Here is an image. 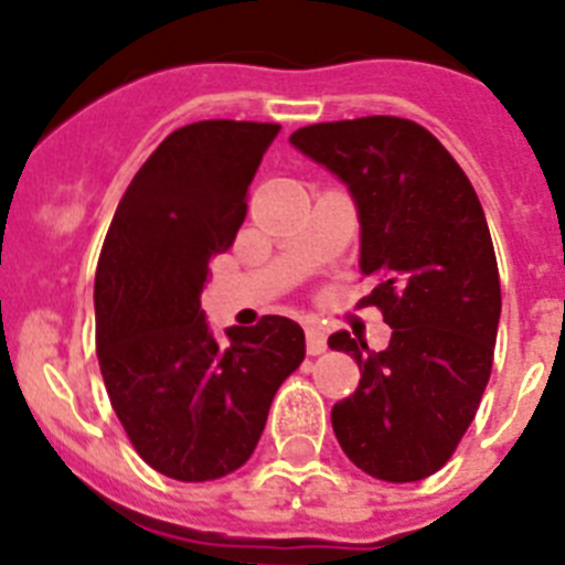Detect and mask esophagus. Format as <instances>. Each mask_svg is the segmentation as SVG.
<instances>
[{"label":"esophagus","instance_id":"1","mask_svg":"<svg viewBox=\"0 0 565 565\" xmlns=\"http://www.w3.org/2000/svg\"><path fill=\"white\" fill-rule=\"evenodd\" d=\"M307 352L309 354L327 352V334H323V329L320 327H315V323H309L307 327Z\"/></svg>","mask_w":565,"mask_h":565}]
</instances>
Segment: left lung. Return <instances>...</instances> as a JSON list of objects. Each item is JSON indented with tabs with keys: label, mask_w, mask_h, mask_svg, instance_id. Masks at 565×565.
Masks as SVG:
<instances>
[{
	"label": "left lung",
	"mask_w": 565,
	"mask_h": 565,
	"mask_svg": "<svg viewBox=\"0 0 565 565\" xmlns=\"http://www.w3.org/2000/svg\"><path fill=\"white\" fill-rule=\"evenodd\" d=\"M295 149L332 171L360 222L365 303L391 343L371 352L340 329L360 385L332 408L343 454L374 479L439 470L479 411L501 318V284L484 207L450 151L414 120L371 115L292 131Z\"/></svg>",
	"instance_id": "1"
}]
</instances>
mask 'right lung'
<instances>
[{
  "label": "right lung",
  "mask_w": 565,
  "mask_h": 565,
  "mask_svg": "<svg viewBox=\"0 0 565 565\" xmlns=\"http://www.w3.org/2000/svg\"><path fill=\"white\" fill-rule=\"evenodd\" d=\"M278 124L200 120L171 131L126 188L95 273L106 394L146 465L211 481L256 450L278 385L307 354L284 315L213 334L200 307L211 256L233 245Z\"/></svg>",
  "instance_id": "add662e5"
}]
</instances>
